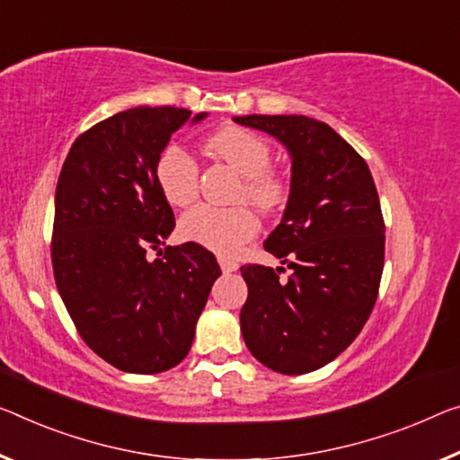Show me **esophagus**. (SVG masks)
<instances>
[{
    "label": "esophagus",
    "instance_id": "34e87169",
    "mask_svg": "<svg viewBox=\"0 0 460 460\" xmlns=\"http://www.w3.org/2000/svg\"><path fill=\"white\" fill-rule=\"evenodd\" d=\"M217 263H220L224 273H230V271H236V270H238L236 261H232V259H228V257H217Z\"/></svg>",
    "mask_w": 460,
    "mask_h": 460
}]
</instances>
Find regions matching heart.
Returning <instances> with one entry per match:
<instances>
[{"label": "heart", "instance_id": "heart-1", "mask_svg": "<svg viewBox=\"0 0 460 460\" xmlns=\"http://www.w3.org/2000/svg\"><path fill=\"white\" fill-rule=\"evenodd\" d=\"M208 150L224 160L232 171L243 176L236 199L249 201L261 214L273 216L286 206L289 182L271 166L273 150L263 136L244 127H224L208 139ZM158 189L164 199L176 208H185L199 190V166L179 144L162 147L154 164ZM182 238L206 246L220 254H234L240 246L257 234V217L246 206L211 208L197 206L182 216Z\"/></svg>", "mask_w": 460, "mask_h": 460}]
</instances>
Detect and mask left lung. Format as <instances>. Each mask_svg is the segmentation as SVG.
Returning a JSON list of instances; mask_svg holds the SVG:
<instances>
[{"label": "left lung", "mask_w": 460, "mask_h": 460, "mask_svg": "<svg viewBox=\"0 0 460 460\" xmlns=\"http://www.w3.org/2000/svg\"><path fill=\"white\" fill-rule=\"evenodd\" d=\"M234 121L278 137L292 156V187L265 251L284 267L243 265L240 310L246 348L275 372L306 374L359 335L376 304L385 267V217L366 160L327 123L304 115Z\"/></svg>", "instance_id": "obj_1"}]
</instances>
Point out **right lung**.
Masks as SVG:
<instances>
[{
    "instance_id": "add662e5",
    "label": "right lung",
    "mask_w": 460,
    "mask_h": 460,
    "mask_svg": "<svg viewBox=\"0 0 460 460\" xmlns=\"http://www.w3.org/2000/svg\"><path fill=\"white\" fill-rule=\"evenodd\" d=\"M189 117L187 109L136 107L92 125L55 189V284L88 348L123 372L158 374L182 362L222 273L197 243L146 257L174 230L154 164Z\"/></svg>"
}]
</instances>
